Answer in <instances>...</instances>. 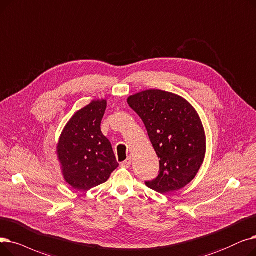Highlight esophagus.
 <instances>
[{
	"instance_id": "1",
	"label": "esophagus",
	"mask_w": 256,
	"mask_h": 256,
	"mask_svg": "<svg viewBox=\"0 0 256 256\" xmlns=\"http://www.w3.org/2000/svg\"><path fill=\"white\" fill-rule=\"evenodd\" d=\"M130 166H131V158H128V160H126L125 162H123L120 164V166L122 168H130Z\"/></svg>"
}]
</instances>
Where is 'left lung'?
Here are the masks:
<instances>
[{
	"label": "left lung",
	"mask_w": 256,
	"mask_h": 256,
	"mask_svg": "<svg viewBox=\"0 0 256 256\" xmlns=\"http://www.w3.org/2000/svg\"><path fill=\"white\" fill-rule=\"evenodd\" d=\"M127 102L144 122L160 160L158 176L146 186L160 194L184 188L197 175L206 150L196 110L181 96L160 90L133 94Z\"/></svg>",
	"instance_id": "obj_1"
}]
</instances>
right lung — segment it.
Segmentation results:
<instances>
[{
  "label": "right lung",
  "instance_id": "1",
  "mask_svg": "<svg viewBox=\"0 0 256 256\" xmlns=\"http://www.w3.org/2000/svg\"><path fill=\"white\" fill-rule=\"evenodd\" d=\"M106 101H92L66 125L57 146L64 177L76 190H88L108 180L118 166L112 144L101 131Z\"/></svg>",
  "mask_w": 256,
  "mask_h": 256
}]
</instances>
